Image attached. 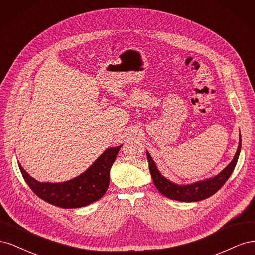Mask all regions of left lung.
Instances as JSON below:
<instances>
[{
    "label": "left lung",
    "instance_id": "8db88e82",
    "mask_svg": "<svg viewBox=\"0 0 255 255\" xmlns=\"http://www.w3.org/2000/svg\"><path fill=\"white\" fill-rule=\"evenodd\" d=\"M241 149L242 139L241 135H239V143L235 156L233 157L232 161H231L219 174L211 177V179L199 181L188 185H179L169 181L158 171V169L155 163H154V160L152 159L149 152H146V157H148L149 169L152 175L153 183L161 195H164L165 197L171 200H176V201L181 202H196L210 198L225 185L231 174H232L237 164Z\"/></svg>",
    "mask_w": 255,
    "mask_h": 255
}]
</instances>
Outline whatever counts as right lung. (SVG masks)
I'll return each mask as SVG.
<instances>
[{
  "instance_id": "add662e5",
  "label": "right lung",
  "mask_w": 255,
  "mask_h": 255,
  "mask_svg": "<svg viewBox=\"0 0 255 255\" xmlns=\"http://www.w3.org/2000/svg\"><path fill=\"white\" fill-rule=\"evenodd\" d=\"M122 146L104 151L86 171L63 183H41L30 176L19 163L20 171L29 188L43 201L63 208L86 206L101 199L110 185V171Z\"/></svg>"
}]
</instances>
